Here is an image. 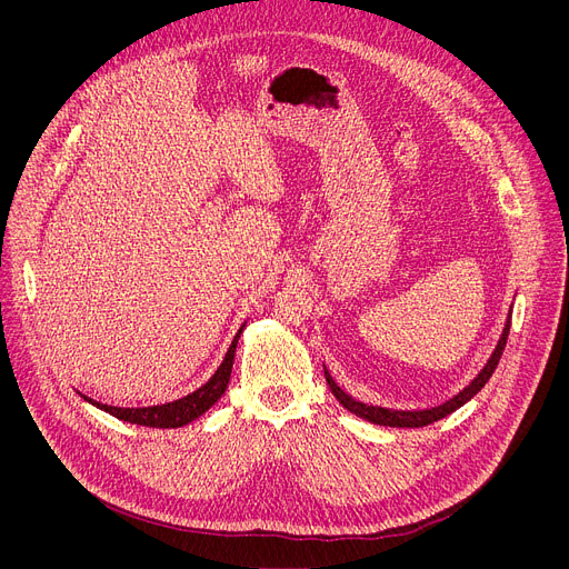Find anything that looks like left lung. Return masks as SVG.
Wrapping results in <instances>:
<instances>
[{"mask_svg":"<svg viewBox=\"0 0 569 569\" xmlns=\"http://www.w3.org/2000/svg\"><path fill=\"white\" fill-rule=\"evenodd\" d=\"M509 329H511V312H509V319L505 323V331H502L500 342H498L493 356L489 358V362L483 365V369L457 396H452L443 405H437V408H430V410H387V408H378V405H367V402H360V400L351 398L347 391H342L340 385L331 378L327 367H323V376H327V382H329L333 396L342 402V408H347L351 415H356V417H360V419H365L369 423L387 426V428H423V426H430V423L452 415L455 410H459L463 402H468L486 382H489V378L493 376V371H496V367H498V362L502 358V351L507 347Z\"/></svg>","mask_w":569,"mask_h":569,"instance_id":"1","label":"left lung"}]
</instances>
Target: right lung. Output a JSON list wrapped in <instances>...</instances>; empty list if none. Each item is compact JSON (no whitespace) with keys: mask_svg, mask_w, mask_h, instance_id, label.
I'll return each instance as SVG.
<instances>
[{"mask_svg":"<svg viewBox=\"0 0 569 569\" xmlns=\"http://www.w3.org/2000/svg\"><path fill=\"white\" fill-rule=\"evenodd\" d=\"M242 327H246V323H242ZM242 327L233 336L229 351L224 353V360L220 362L216 373L200 389H196L193 393H189L184 398H178V400L164 402V405H150V408H112V405H103L83 393L80 396H83L88 402L97 405L99 410H103L121 421H128V423H137V426H146V428H182V426L196 421L198 417H202L211 408V405L218 402V398L224 393V389L229 385L233 353H236V345L242 333Z\"/></svg>","mask_w":569,"mask_h":569,"instance_id":"add662e5","label":"right lung"}]
</instances>
